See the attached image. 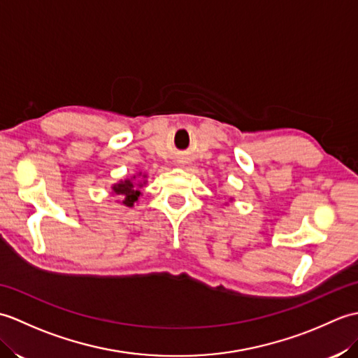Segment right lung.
Wrapping results in <instances>:
<instances>
[{
    "instance_id": "1",
    "label": "right lung",
    "mask_w": 358,
    "mask_h": 358,
    "mask_svg": "<svg viewBox=\"0 0 358 358\" xmlns=\"http://www.w3.org/2000/svg\"><path fill=\"white\" fill-rule=\"evenodd\" d=\"M140 187H141V183L136 185L131 180H124V181H120V183L113 186L112 189H113V192L121 196L123 204H126V206H129V208H132L134 203L138 200V196L141 194Z\"/></svg>"
}]
</instances>
